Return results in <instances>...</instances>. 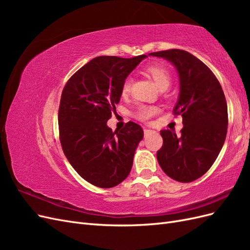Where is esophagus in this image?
Returning a JSON list of instances; mask_svg holds the SVG:
<instances>
[{
  "mask_svg": "<svg viewBox=\"0 0 250 250\" xmlns=\"http://www.w3.org/2000/svg\"><path fill=\"white\" fill-rule=\"evenodd\" d=\"M153 130H150V129H148V128H145V129H144V134H145V137H147V135L149 134V133H151L152 132Z\"/></svg>",
  "mask_w": 250,
  "mask_h": 250,
  "instance_id": "obj_1",
  "label": "esophagus"
}]
</instances>
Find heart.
Returning <instances> with one entry per match:
<instances>
[{
    "label": "heart",
    "instance_id": "heart-1",
    "mask_svg": "<svg viewBox=\"0 0 250 250\" xmlns=\"http://www.w3.org/2000/svg\"><path fill=\"white\" fill-rule=\"evenodd\" d=\"M146 72L150 75L151 77H152L158 88H161L165 85H170L169 73L165 69V67L161 65H149L146 67ZM130 86H131V78L127 77L122 84V93L127 94L129 92ZM155 113H156L155 107L147 106V105H141V106H139L138 109L135 110L134 116L139 120L147 121L150 118H152Z\"/></svg>",
    "mask_w": 250,
    "mask_h": 250
}]
</instances>
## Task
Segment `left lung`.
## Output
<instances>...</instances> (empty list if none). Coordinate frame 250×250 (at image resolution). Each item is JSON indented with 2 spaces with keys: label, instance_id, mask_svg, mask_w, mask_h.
<instances>
[{
  "label": "left lung",
  "instance_id": "8db88e82",
  "mask_svg": "<svg viewBox=\"0 0 250 250\" xmlns=\"http://www.w3.org/2000/svg\"><path fill=\"white\" fill-rule=\"evenodd\" d=\"M170 62L178 73L179 96L174 115L183 117L181 135L161 131L164 144L156 157L174 180L191 183L214 164L223 147L229 125L228 104L218 79L201 60L184 50L150 53Z\"/></svg>",
  "mask_w": 250,
  "mask_h": 250
}]
</instances>
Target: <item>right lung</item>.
<instances>
[{
  "label": "right lung",
  "instance_id": "obj_1",
  "mask_svg": "<svg viewBox=\"0 0 250 250\" xmlns=\"http://www.w3.org/2000/svg\"><path fill=\"white\" fill-rule=\"evenodd\" d=\"M146 57H96L63 87L58 110L63 153L75 171L96 187H116L130 173L144 131L134 122L112 131L107 121L120 102L124 80Z\"/></svg>",
  "mask_w": 250,
  "mask_h": 250
}]
</instances>
